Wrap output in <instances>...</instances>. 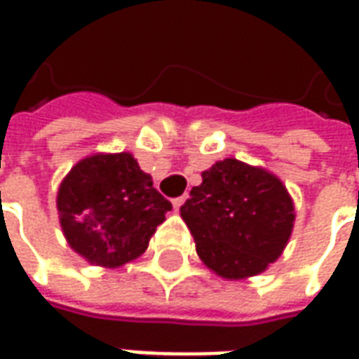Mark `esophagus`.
Instances as JSON below:
<instances>
[{"label": "esophagus", "instance_id": "1", "mask_svg": "<svg viewBox=\"0 0 359 359\" xmlns=\"http://www.w3.org/2000/svg\"><path fill=\"white\" fill-rule=\"evenodd\" d=\"M187 198H188V194H184V196H180V198H175V200H172V208H175V211H179L180 208L184 205Z\"/></svg>", "mask_w": 359, "mask_h": 359}]
</instances>
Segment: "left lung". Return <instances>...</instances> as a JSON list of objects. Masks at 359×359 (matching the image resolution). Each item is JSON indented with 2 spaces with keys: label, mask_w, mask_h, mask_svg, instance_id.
Masks as SVG:
<instances>
[{
  "label": "left lung",
  "mask_w": 359,
  "mask_h": 359,
  "mask_svg": "<svg viewBox=\"0 0 359 359\" xmlns=\"http://www.w3.org/2000/svg\"><path fill=\"white\" fill-rule=\"evenodd\" d=\"M180 217L205 267L229 280L256 277L285 252L294 202L277 175L226 157L202 172Z\"/></svg>",
  "instance_id": "left-lung-1"
}]
</instances>
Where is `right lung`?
Here are the masks:
<instances>
[{
    "instance_id": "add662e5",
    "label": "right lung",
    "mask_w": 359,
    "mask_h": 359,
    "mask_svg": "<svg viewBox=\"0 0 359 359\" xmlns=\"http://www.w3.org/2000/svg\"><path fill=\"white\" fill-rule=\"evenodd\" d=\"M171 208L128 151L84 157L57 190L67 244L105 269L140 257Z\"/></svg>"
}]
</instances>
